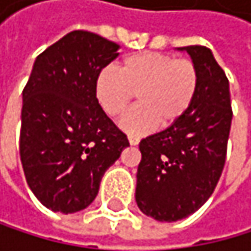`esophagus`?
Listing matches in <instances>:
<instances>
[{"label":"esophagus","mask_w":251,"mask_h":251,"mask_svg":"<svg viewBox=\"0 0 251 251\" xmlns=\"http://www.w3.org/2000/svg\"><path fill=\"white\" fill-rule=\"evenodd\" d=\"M128 140H129V144H131V146H137V144L140 143V138L135 137V135H129Z\"/></svg>","instance_id":"1"}]
</instances>
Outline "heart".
I'll return each mask as SVG.
<instances>
[{
	"instance_id": "1",
	"label": "heart",
	"mask_w": 251,
	"mask_h": 251,
	"mask_svg": "<svg viewBox=\"0 0 251 251\" xmlns=\"http://www.w3.org/2000/svg\"><path fill=\"white\" fill-rule=\"evenodd\" d=\"M199 72L188 58L141 51L125 57L119 72L103 67L96 78V98L110 117H119L137 98L140 103L123 116L120 126L144 134L159 122L167 128L184 117L196 99Z\"/></svg>"
}]
</instances>
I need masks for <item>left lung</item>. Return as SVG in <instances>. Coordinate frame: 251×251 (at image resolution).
<instances>
[{
    "label": "left lung",
    "instance_id": "8db88e82",
    "mask_svg": "<svg viewBox=\"0 0 251 251\" xmlns=\"http://www.w3.org/2000/svg\"><path fill=\"white\" fill-rule=\"evenodd\" d=\"M179 50L197 67V95L180 120L140 141L135 188L140 211L169 223L196 212L214 193L232 123L229 79L211 50L200 45Z\"/></svg>",
    "mask_w": 251,
    "mask_h": 251
}]
</instances>
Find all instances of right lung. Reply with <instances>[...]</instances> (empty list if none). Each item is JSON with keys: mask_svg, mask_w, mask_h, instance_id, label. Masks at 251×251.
<instances>
[{"mask_svg": "<svg viewBox=\"0 0 251 251\" xmlns=\"http://www.w3.org/2000/svg\"><path fill=\"white\" fill-rule=\"evenodd\" d=\"M119 48L95 33L72 31L36 58L22 92V169L34 196L54 212L87 208L103 173L129 146L95 90Z\"/></svg>", "mask_w": 251, "mask_h": 251, "instance_id": "right-lung-1", "label": "right lung"}]
</instances>
